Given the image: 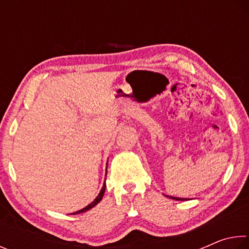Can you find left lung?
Returning <instances> with one entry per match:
<instances>
[{"label":"left lung","mask_w":249,"mask_h":249,"mask_svg":"<svg viewBox=\"0 0 249 249\" xmlns=\"http://www.w3.org/2000/svg\"><path fill=\"white\" fill-rule=\"evenodd\" d=\"M167 197H170L172 200H177V201H185L188 199H185V197H177V196H166Z\"/></svg>","instance_id":"8db88e82"}]
</instances>
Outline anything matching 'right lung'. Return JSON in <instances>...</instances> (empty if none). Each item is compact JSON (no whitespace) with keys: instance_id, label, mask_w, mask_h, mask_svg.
Returning a JSON list of instances; mask_svg holds the SVG:
<instances>
[{"instance_id":"obj_1","label":"right lung","mask_w":249,"mask_h":249,"mask_svg":"<svg viewBox=\"0 0 249 249\" xmlns=\"http://www.w3.org/2000/svg\"><path fill=\"white\" fill-rule=\"evenodd\" d=\"M105 188H107V183H105V181H104V183H103V187H102V189H101V191H100V193L98 195V196L95 197V199L91 202V203L89 204V205H87L86 208H83V209H81V210H79V211H77V212H73V213H71V214H79V213H84V212H87V211H89L90 209H92V208H94V206L99 203V202L102 200V197H103V196H104V192H105Z\"/></svg>"}]
</instances>
